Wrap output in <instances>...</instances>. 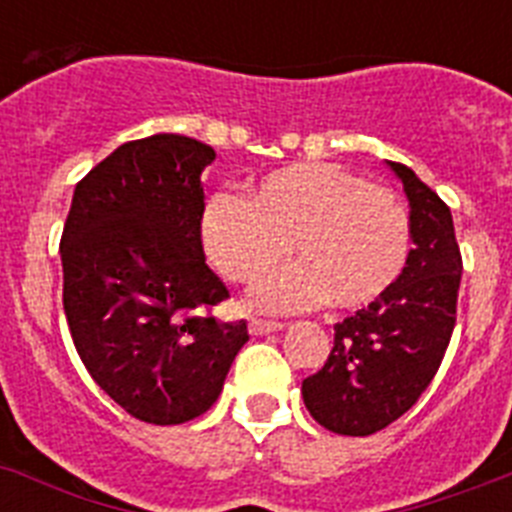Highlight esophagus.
I'll use <instances>...</instances> for the list:
<instances>
[{
	"mask_svg": "<svg viewBox=\"0 0 512 512\" xmlns=\"http://www.w3.org/2000/svg\"><path fill=\"white\" fill-rule=\"evenodd\" d=\"M278 330H283V322H278V319H262V317L250 319L252 335H265V332H278Z\"/></svg>",
	"mask_w": 512,
	"mask_h": 512,
	"instance_id": "1",
	"label": "esophagus"
}]
</instances>
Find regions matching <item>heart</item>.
I'll use <instances>...</instances> for the list:
<instances>
[{"instance_id":"obj_1","label":"heart","mask_w":512,"mask_h":512,"mask_svg":"<svg viewBox=\"0 0 512 512\" xmlns=\"http://www.w3.org/2000/svg\"><path fill=\"white\" fill-rule=\"evenodd\" d=\"M211 262L234 283L268 278L291 257L301 265L260 288L265 306L335 309L379 301L410 260V213L391 188L332 162H301L273 172L252 198L219 195L203 216Z\"/></svg>"}]
</instances>
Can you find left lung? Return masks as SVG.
I'll return each mask as SVG.
<instances>
[{"label": "left lung", "mask_w": 512, "mask_h": 512, "mask_svg": "<svg viewBox=\"0 0 512 512\" xmlns=\"http://www.w3.org/2000/svg\"><path fill=\"white\" fill-rule=\"evenodd\" d=\"M410 198V260L399 281L335 324L324 366L301 384L306 410L337 435H371L402 417L441 368L456 324L461 252L446 203L391 162Z\"/></svg>", "instance_id": "obj_1"}]
</instances>
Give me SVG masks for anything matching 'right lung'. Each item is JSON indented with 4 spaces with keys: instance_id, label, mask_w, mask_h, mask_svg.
I'll list each match as a JSON object with an SVG mask.
<instances>
[{
    "instance_id": "1",
    "label": "right lung",
    "mask_w": 512,
    "mask_h": 512,
    "mask_svg": "<svg viewBox=\"0 0 512 512\" xmlns=\"http://www.w3.org/2000/svg\"><path fill=\"white\" fill-rule=\"evenodd\" d=\"M213 159L177 133L128 141L77 182L61 234L74 348L97 386L151 425L203 415L250 340L247 319L213 317L229 299L201 237Z\"/></svg>"
}]
</instances>
